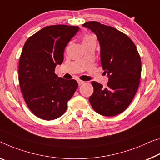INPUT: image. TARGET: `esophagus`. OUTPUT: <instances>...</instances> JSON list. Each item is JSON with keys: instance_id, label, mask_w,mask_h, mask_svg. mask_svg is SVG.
<instances>
[{"instance_id": "1", "label": "esophagus", "mask_w": 160, "mask_h": 160, "mask_svg": "<svg viewBox=\"0 0 160 160\" xmlns=\"http://www.w3.org/2000/svg\"><path fill=\"white\" fill-rule=\"evenodd\" d=\"M84 83H85V82H83V81H82V80H78V85H79V86H81Z\"/></svg>"}]
</instances>
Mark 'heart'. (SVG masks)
<instances>
[{
	"instance_id": "1",
	"label": "heart",
	"mask_w": 160,
	"mask_h": 160,
	"mask_svg": "<svg viewBox=\"0 0 160 160\" xmlns=\"http://www.w3.org/2000/svg\"><path fill=\"white\" fill-rule=\"evenodd\" d=\"M92 40H95V37L92 35H89V34H87L83 36V42H86V41H89Z\"/></svg>"
}]
</instances>
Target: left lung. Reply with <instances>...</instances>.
<instances>
[{
    "label": "left lung",
    "mask_w": 160,
    "mask_h": 160,
    "mask_svg": "<svg viewBox=\"0 0 160 160\" xmlns=\"http://www.w3.org/2000/svg\"><path fill=\"white\" fill-rule=\"evenodd\" d=\"M83 27L97 35L100 44L101 63L109 77L107 86L92 82L94 93L89 102L96 112L113 117L126 110L134 99L141 78L142 62L136 46L126 34L97 21Z\"/></svg>",
    "instance_id": "1"
}]
</instances>
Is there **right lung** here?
I'll return each instance as SVG.
<instances>
[{
    "label": "right lung",
    "instance_id": "right-lung-1",
    "mask_svg": "<svg viewBox=\"0 0 160 160\" xmlns=\"http://www.w3.org/2000/svg\"><path fill=\"white\" fill-rule=\"evenodd\" d=\"M78 26H46L29 37L19 59L18 80L23 99L33 114L44 120L60 117L78 87L76 80L58 77L54 71L63 61L66 45Z\"/></svg>",
    "mask_w": 160,
    "mask_h": 160
}]
</instances>
